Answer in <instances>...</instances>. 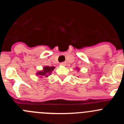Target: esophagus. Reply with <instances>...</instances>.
Instances as JSON below:
<instances>
[{
  "label": "esophagus",
  "instance_id": "1",
  "mask_svg": "<svg viewBox=\"0 0 124 124\" xmlns=\"http://www.w3.org/2000/svg\"><path fill=\"white\" fill-rule=\"evenodd\" d=\"M60 65L66 66V62H63V63H60Z\"/></svg>",
  "mask_w": 124,
  "mask_h": 124
}]
</instances>
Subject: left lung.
I'll return each mask as SVG.
<instances>
[{"instance_id":"1","label":"left lung","mask_w":124,"mask_h":124,"mask_svg":"<svg viewBox=\"0 0 124 124\" xmlns=\"http://www.w3.org/2000/svg\"><path fill=\"white\" fill-rule=\"evenodd\" d=\"M75 69H76V70H78V72L79 71V70H79V68H76Z\"/></svg>"}]
</instances>
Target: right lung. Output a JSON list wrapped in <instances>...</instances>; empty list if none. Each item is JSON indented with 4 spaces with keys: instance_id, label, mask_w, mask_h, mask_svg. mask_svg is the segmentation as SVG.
<instances>
[{
    "instance_id": "right-lung-1",
    "label": "right lung",
    "mask_w": 124,
    "mask_h": 124,
    "mask_svg": "<svg viewBox=\"0 0 124 124\" xmlns=\"http://www.w3.org/2000/svg\"><path fill=\"white\" fill-rule=\"evenodd\" d=\"M55 68L54 66H45L43 68V70L39 71H37L36 75L39 76L40 78H43V77H48L51 74L52 71Z\"/></svg>"
}]
</instances>
